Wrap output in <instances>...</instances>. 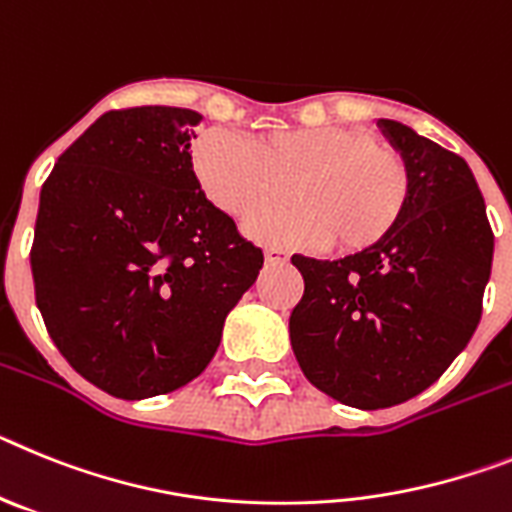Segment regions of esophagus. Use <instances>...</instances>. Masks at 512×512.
Listing matches in <instances>:
<instances>
[{
  "label": "esophagus",
  "instance_id": "34e87169",
  "mask_svg": "<svg viewBox=\"0 0 512 512\" xmlns=\"http://www.w3.org/2000/svg\"><path fill=\"white\" fill-rule=\"evenodd\" d=\"M265 262H268V265H286L288 255L283 250H275V247H268V250H265Z\"/></svg>",
  "mask_w": 512,
  "mask_h": 512
}]
</instances>
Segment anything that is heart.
I'll list each match as a JSON object with an SVG mask.
<instances>
[{
  "label": "heart",
  "mask_w": 512,
  "mask_h": 512,
  "mask_svg": "<svg viewBox=\"0 0 512 512\" xmlns=\"http://www.w3.org/2000/svg\"><path fill=\"white\" fill-rule=\"evenodd\" d=\"M193 170L208 198L237 219L283 201L291 185L296 206L260 213L247 231L335 252L379 244L410 198L402 154L355 126L278 128L252 141L213 128L193 146Z\"/></svg>",
  "instance_id": "b5f03b06"
}]
</instances>
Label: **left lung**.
<instances>
[{"label":"left lung","instance_id":"obj_1","mask_svg":"<svg viewBox=\"0 0 512 512\" xmlns=\"http://www.w3.org/2000/svg\"><path fill=\"white\" fill-rule=\"evenodd\" d=\"M376 126L410 170L397 226L342 260L291 257L304 275L293 355L319 391L358 410L407 402L451 366L482 317L495 250L469 164L404 123Z\"/></svg>","mask_w":512,"mask_h":512}]
</instances>
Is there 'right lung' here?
<instances>
[{
  "instance_id": "add662e5",
  "label": "right lung",
  "mask_w": 512,
  "mask_h": 512,
  "mask_svg": "<svg viewBox=\"0 0 512 512\" xmlns=\"http://www.w3.org/2000/svg\"><path fill=\"white\" fill-rule=\"evenodd\" d=\"M201 121L167 105L110 110L41 190L35 304L71 368L118 399L201 376L262 268V250L195 177L190 139Z\"/></svg>"
}]
</instances>
